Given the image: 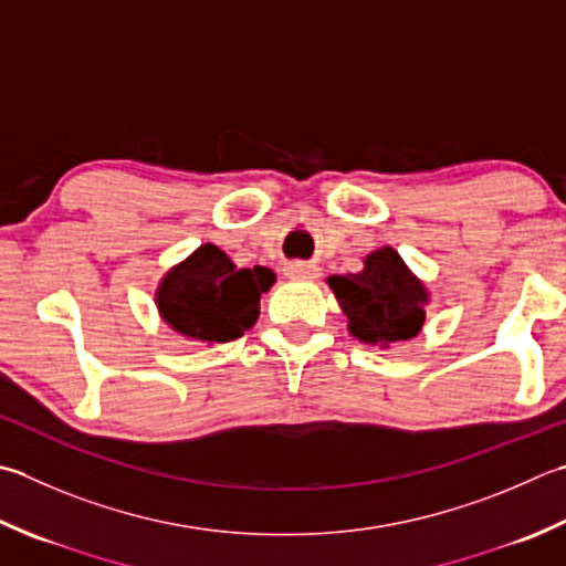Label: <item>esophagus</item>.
<instances>
[{"instance_id": "1", "label": "esophagus", "mask_w": 566, "mask_h": 566, "mask_svg": "<svg viewBox=\"0 0 566 566\" xmlns=\"http://www.w3.org/2000/svg\"><path fill=\"white\" fill-rule=\"evenodd\" d=\"M318 272L321 270L316 264H306V262H290L284 268V274L290 276V280H316Z\"/></svg>"}]
</instances>
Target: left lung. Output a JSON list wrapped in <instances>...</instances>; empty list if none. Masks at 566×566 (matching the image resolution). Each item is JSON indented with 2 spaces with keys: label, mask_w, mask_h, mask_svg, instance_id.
<instances>
[{
  "label": "left lung",
  "mask_w": 566,
  "mask_h": 566,
  "mask_svg": "<svg viewBox=\"0 0 566 566\" xmlns=\"http://www.w3.org/2000/svg\"><path fill=\"white\" fill-rule=\"evenodd\" d=\"M348 331L363 343H402L424 326L429 294L392 248L370 252L358 274L328 276Z\"/></svg>",
  "instance_id": "left-lung-1"
}]
</instances>
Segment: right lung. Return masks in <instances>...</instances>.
I'll return each instance as SVG.
<instances>
[{
    "label": "right lung",
    "instance_id": "add662e5",
    "mask_svg": "<svg viewBox=\"0 0 566 566\" xmlns=\"http://www.w3.org/2000/svg\"><path fill=\"white\" fill-rule=\"evenodd\" d=\"M274 280V272L260 264L238 270L223 250L206 242L164 274L157 306L166 324L181 336L228 343L254 326L260 298Z\"/></svg>",
    "mask_w": 566,
    "mask_h": 566
}]
</instances>
